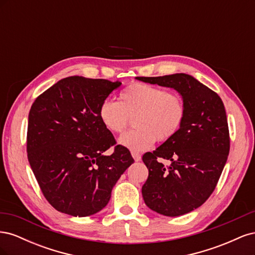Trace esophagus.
I'll return each instance as SVG.
<instances>
[{"label":"esophagus","mask_w":255,"mask_h":255,"mask_svg":"<svg viewBox=\"0 0 255 255\" xmlns=\"http://www.w3.org/2000/svg\"><path fill=\"white\" fill-rule=\"evenodd\" d=\"M132 156L136 161H139L141 159V155L138 152H132Z\"/></svg>","instance_id":"esophagus-1"}]
</instances>
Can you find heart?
<instances>
[{"mask_svg":"<svg viewBox=\"0 0 255 255\" xmlns=\"http://www.w3.org/2000/svg\"><path fill=\"white\" fill-rule=\"evenodd\" d=\"M186 116L183 97L155 85L135 82L121 91L119 101L104 100L99 107L102 125L114 134H121L133 118L135 128L120 138L132 151H143L155 140L165 142L179 132Z\"/></svg>","mask_w":255,"mask_h":255,"instance_id":"1","label":"heart"}]
</instances>
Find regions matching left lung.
Listing matches in <instances>:
<instances>
[{
    "label": "left lung",
    "instance_id": "1",
    "mask_svg": "<svg viewBox=\"0 0 255 255\" xmlns=\"http://www.w3.org/2000/svg\"><path fill=\"white\" fill-rule=\"evenodd\" d=\"M136 79L174 88L185 101L186 116L177 134L142 155L149 176L141 192L154 212L169 217L187 214L210 198L227 163L230 133L225 105L215 91L188 74ZM161 158L172 165L165 166Z\"/></svg>",
    "mask_w": 255,
    "mask_h": 255
}]
</instances>
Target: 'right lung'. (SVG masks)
I'll use <instances>...</instances> for the list:
<instances>
[{
	"label": "right lung",
	"mask_w": 255,
	"mask_h": 255,
	"mask_svg": "<svg viewBox=\"0 0 255 255\" xmlns=\"http://www.w3.org/2000/svg\"><path fill=\"white\" fill-rule=\"evenodd\" d=\"M121 85L74 75L38 96L28 115L26 151L48 202L60 213L85 217L109 203L112 189L134 163L99 118V107ZM111 146V156L103 152Z\"/></svg>",
	"instance_id": "add662e5"
}]
</instances>
